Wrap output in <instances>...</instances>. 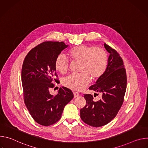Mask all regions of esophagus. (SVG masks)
I'll return each mask as SVG.
<instances>
[{"label":"esophagus","mask_w":148,"mask_h":148,"mask_svg":"<svg viewBox=\"0 0 148 148\" xmlns=\"http://www.w3.org/2000/svg\"><path fill=\"white\" fill-rule=\"evenodd\" d=\"M79 94L78 92H74V98L78 97L79 96Z\"/></svg>","instance_id":"34e87169"}]
</instances>
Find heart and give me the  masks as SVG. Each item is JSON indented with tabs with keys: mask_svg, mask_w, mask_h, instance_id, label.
Instances as JSON below:
<instances>
[{
	"mask_svg": "<svg viewBox=\"0 0 148 148\" xmlns=\"http://www.w3.org/2000/svg\"><path fill=\"white\" fill-rule=\"evenodd\" d=\"M72 60L81 61L79 74H73L67 77L63 82L64 85L74 91H80L90 83L91 78L97 80L106 71L108 56L107 51L93 46L80 45L73 47L68 52ZM56 69L62 74L67 73L69 60L63 54H58L54 62Z\"/></svg>",
	"mask_w": 148,
	"mask_h": 148,
	"instance_id": "1",
	"label": "heart"
}]
</instances>
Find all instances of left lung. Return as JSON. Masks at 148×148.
I'll list each match as a JSON object with an SVG mask.
<instances>
[{
    "label": "left lung",
    "mask_w": 148,
    "mask_h": 148,
    "mask_svg": "<svg viewBox=\"0 0 148 148\" xmlns=\"http://www.w3.org/2000/svg\"><path fill=\"white\" fill-rule=\"evenodd\" d=\"M104 47L110 53L106 71L95 84L89 88L100 93L101 98L95 101V95L84 94L86 105L80 110L81 119L94 127L105 125L116 116L123 102L127 82L122 58L115 50L107 44H104Z\"/></svg>",
    "instance_id": "obj_1"
}]
</instances>
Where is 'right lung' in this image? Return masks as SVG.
I'll return each instance as SVG.
<instances>
[{
    "mask_svg": "<svg viewBox=\"0 0 148 148\" xmlns=\"http://www.w3.org/2000/svg\"><path fill=\"white\" fill-rule=\"evenodd\" d=\"M64 42L45 41L26 56L22 69L24 101L33 119L40 125L50 126L60 118L64 107L73 98L71 90L62 87L53 95L50 89L59 83L54 62L57 56L67 48Z\"/></svg>",
    "mask_w": 148,
    "mask_h": 148,
    "instance_id": "right-lung-1",
    "label": "right lung"
}]
</instances>
